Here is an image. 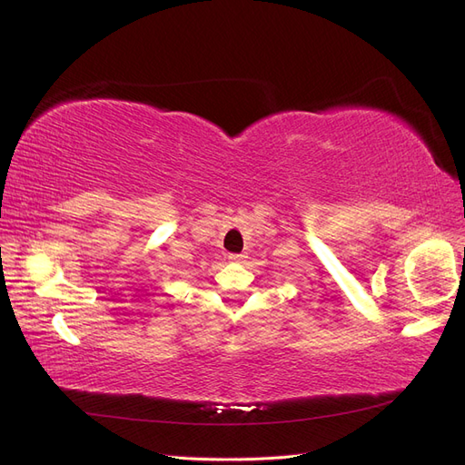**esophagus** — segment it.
<instances>
[{"mask_svg":"<svg viewBox=\"0 0 465 465\" xmlns=\"http://www.w3.org/2000/svg\"><path fill=\"white\" fill-rule=\"evenodd\" d=\"M229 260L236 263V262H242V260H244V256H242V254H231V256H229Z\"/></svg>","mask_w":465,"mask_h":465,"instance_id":"obj_1","label":"esophagus"}]
</instances>
